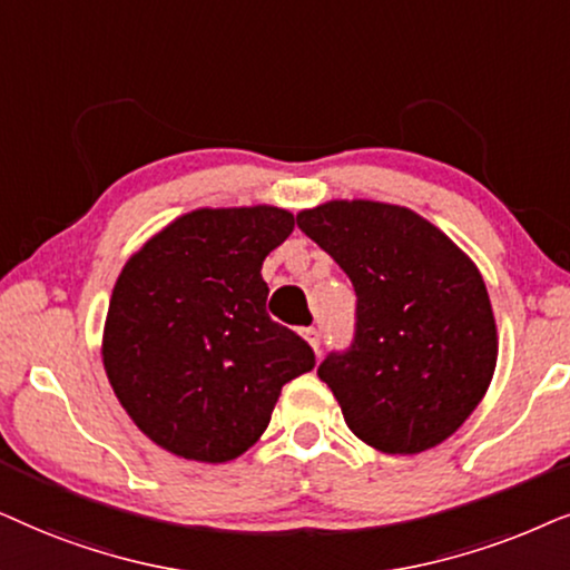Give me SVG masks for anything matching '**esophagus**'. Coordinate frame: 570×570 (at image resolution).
I'll list each match as a JSON object with an SVG mask.
<instances>
[{
    "instance_id": "obj_1",
    "label": "esophagus",
    "mask_w": 570,
    "mask_h": 570,
    "mask_svg": "<svg viewBox=\"0 0 570 570\" xmlns=\"http://www.w3.org/2000/svg\"><path fill=\"white\" fill-rule=\"evenodd\" d=\"M299 333H302V338H305L307 344L315 348V354H317V348H321V331H317L315 325H307V328H302Z\"/></svg>"
}]
</instances>
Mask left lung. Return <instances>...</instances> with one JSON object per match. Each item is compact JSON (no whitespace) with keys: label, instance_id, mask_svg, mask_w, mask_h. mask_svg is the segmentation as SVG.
Wrapping results in <instances>:
<instances>
[{"label":"left lung","instance_id":"8db88e82","mask_svg":"<svg viewBox=\"0 0 570 570\" xmlns=\"http://www.w3.org/2000/svg\"><path fill=\"white\" fill-rule=\"evenodd\" d=\"M297 226L356 292V331L317 377L348 430L412 456L451 438L490 389L498 328L482 273L438 226L404 206L328 200Z\"/></svg>","mask_w":570,"mask_h":570}]
</instances>
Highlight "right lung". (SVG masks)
<instances>
[{"label": "right lung", "instance_id": "obj_1", "mask_svg": "<svg viewBox=\"0 0 570 570\" xmlns=\"http://www.w3.org/2000/svg\"><path fill=\"white\" fill-rule=\"evenodd\" d=\"M292 229L284 208H197L121 268L104 370L142 435L174 456H242L268 428L281 389L315 367L307 341L265 313L263 261Z\"/></svg>", "mask_w": 570, "mask_h": 570}]
</instances>
